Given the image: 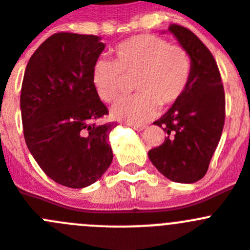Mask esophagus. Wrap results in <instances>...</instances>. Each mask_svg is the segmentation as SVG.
<instances>
[{
    "mask_svg": "<svg viewBox=\"0 0 250 250\" xmlns=\"http://www.w3.org/2000/svg\"><path fill=\"white\" fill-rule=\"evenodd\" d=\"M130 127L133 128V129L138 130V132H141V130H145L146 128H147V125H130Z\"/></svg>",
    "mask_w": 250,
    "mask_h": 250,
    "instance_id": "esophagus-1",
    "label": "esophagus"
}]
</instances>
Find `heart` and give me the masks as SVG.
Here are the masks:
<instances>
[{
	"label": "heart",
	"instance_id": "1",
	"mask_svg": "<svg viewBox=\"0 0 250 250\" xmlns=\"http://www.w3.org/2000/svg\"><path fill=\"white\" fill-rule=\"evenodd\" d=\"M192 75V60L187 49L153 35H137L113 49V62L98 60L91 80L98 97L113 102L120 97L123 77H134L138 93L114 103V120L139 125L152 120L159 105L174 104L186 92Z\"/></svg>",
	"mask_w": 250,
	"mask_h": 250
}]
</instances>
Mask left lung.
I'll return each instance as SVG.
<instances>
[{
	"label": "left lung",
	"mask_w": 250,
	"mask_h": 250,
	"mask_svg": "<svg viewBox=\"0 0 250 250\" xmlns=\"http://www.w3.org/2000/svg\"><path fill=\"white\" fill-rule=\"evenodd\" d=\"M192 60L186 92L153 125L167 132L148 152L153 166L177 183H195L206 175L226 118V96L217 62L203 42L186 27L168 28Z\"/></svg>",
	"instance_id": "left-lung-1"
}]
</instances>
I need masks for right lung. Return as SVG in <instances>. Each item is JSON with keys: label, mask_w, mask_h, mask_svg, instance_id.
<instances>
[{"label": "right lung", "mask_w": 250, "mask_h": 250, "mask_svg": "<svg viewBox=\"0 0 250 250\" xmlns=\"http://www.w3.org/2000/svg\"><path fill=\"white\" fill-rule=\"evenodd\" d=\"M104 47L98 36L55 33L24 71L20 104L26 145L49 178L69 188L93 184L113 159L109 133L117 123H96L108 109L91 80Z\"/></svg>", "instance_id": "1"}]
</instances>
